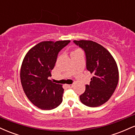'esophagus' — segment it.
<instances>
[{
    "label": "esophagus",
    "mask_w": 135,
    "mask_h": 135,
    "mask_svg": "<svg viewBox=\"0 0 135 135\" xmlns=\"http://www.w3.org/2000/svg\"><path fill=\"white\" fill-rule=\"evenodd\" d=\"M66 86H67V88H72L73 86H74V85H73V84H67V85H66Z\"/></svg>",
    "instance_id": "1"
}]
</instances>
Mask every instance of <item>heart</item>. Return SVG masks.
<instances>
[{"instance_id":"heart-1","label":"heart","mask_w":135,"mask_h":135,"mask_svg":"<svg viewBox=\"0 0 135 135\" xmlns=\"http://www.w3.org/2000/svg\"><path fill=\"white\" fill-rule=\"evenodd\" d=\"M80 51V49H75V50L74 51H73L72 52H76V51Z\"/></svg>"}]
</instances>
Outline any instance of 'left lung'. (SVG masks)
<instances>
[{
  "label": "left lung",
  "instance_id": "obj_1",
  "mask_svg": "<svg viewBox=\"0 0 135 135\" xmlns=\"http://www.w3.org/2000/svg\"><path fill=\"white\" fill-rule=\"evenodd\" d=\"M84 50L86 67L93 75L90 84L86 85L84 93L80 96L84 105L97 107L110 98L119 81L117 65L112 55L98 43L89 40L74 41Z\"/></svg>",
  "mask_w": 135,
  "mask_h": 135
}]
</instances>
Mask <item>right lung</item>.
Returning <instances> with one entry per match:
<instances>
[{"mask_svg":"<svg viewBox=\"0 0 135 135\" xmlns=\"http://www.w3.org/2000/svg\"><path fill=\"white\" fill-rule=\"evenodd\" d=\"M70 42H41L31 48L23 59L20 70L23 91L28 100L42 110H52L62 102V85L52 83L48 77L51 76L58 52Z\"/></svg>","mask_w":135,"mask_h":135,"instance_id":"right-lung-1","label":"right lung"}]
</instances>
